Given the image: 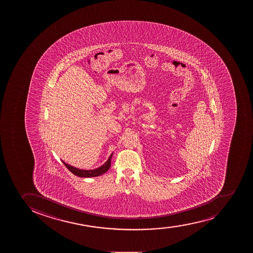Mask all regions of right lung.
Instances as JSON below:
<instances>
[{
	"instance_id": "1",
	"label": "right lung",
	"mask_w": 253,
	"mask_h": 253,
	"mask_svg": "<svg viewBox=\"0 0 253 253\" xmlns=\"http://www.w3.org/2000/svg\"><path fill=\"white\" fill-rule=\"evenodd\" d=\"M113 153L110 156V158H108V160L105 162L102 166H100V168H95L93 170H83L79 168H74L73 166L64 163L63 160V164L66 166V168L70 170L71 172L79 176V177H95V176H99V175H103L104 173L106 172L110 169V165H111V158H112Z\"/></svg>"
}]
</instances>
